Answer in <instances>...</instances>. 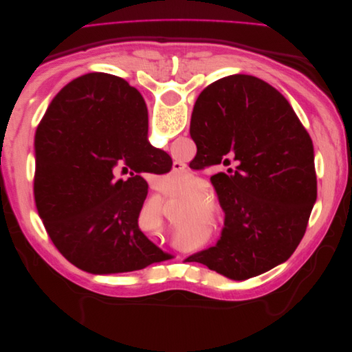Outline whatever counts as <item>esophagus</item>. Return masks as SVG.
Segmentation results:
<instances>
[{"label":"esophagus","mask_w":352,"mask_h":352,"mask_svg":"<svg viewBox=\"0 0 352 352\" xmlns=\"http://www.w3.org/2000/svg\"><path fill=\"white\" fill-rule=\"evenodd\" d=\"M186 168V166L184 163H173V170L175 172H184V170Z\"/></svg>","instance_id":"34e87169"}]
</instances>
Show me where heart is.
<instances>
[{
	"label": "heart",
	"instance_id": "heart-1",
	"mask_svg": "<svg viewBox=\"0 0 352 352\" xmlns=\"http://www.w3.org/2000/svg\"><path fill=\"white\" fill-rule=\"evenodd\" d=\"M167 182L170 185V188L177 190V189H182L186 185V177L185 176H179V175H172L168 173L167 175Z\"/></svg>",
	"mask_w": 352,
	"mask_h": 352
}]
</instances>
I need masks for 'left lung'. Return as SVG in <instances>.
<instances>
[{"label":"left lung","instance_id":"left-lung-1","mask_svg":"<svg viewBox=\"0 0 352 352\" xmlns=\"http://www.w3.org/2000/svg\"><path fill=\"white\" fill-rule=\"evenodd\" d=\"M190 136L210 166L238 160L211 177L225 229L192 261L233 280L285 263L301 242L317 198L314 148L292 105L250 74L219 79L199 94Z\"/></svg>","mask_w":352,"mask_h":352}]
</instances>
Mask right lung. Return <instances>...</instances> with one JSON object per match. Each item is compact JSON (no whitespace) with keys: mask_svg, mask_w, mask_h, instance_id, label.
<instances>
[{"mask_svg":"<svg viewBox=\"0 0 352 352\" xmlns=\"http://www.w3.org/2000/svg\"><path fill=\"white\" fill-rule=\"evenodd\" d=\"M142 95L122 78L88 73L48 105L35 133V202L52 243L78 269L116 274L170 255L141 232L142 172L168 155L148 144ZM120 168L131 177L117 179Z\"/></svg>","mask_w":352,"mask_h":352,"instance_id":"add662e5","label":"right lung"}]
</instances>
